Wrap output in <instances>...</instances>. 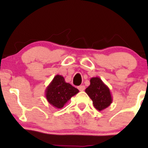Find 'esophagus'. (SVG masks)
<instances>
[{
    "mask_svg": "<svg viewBox=\"0 0 148 148\" xmlns=\"http://www.w3.org/2000/svg\"><path fill=\"white\" fill-rule=\"evenodd\" d=\"M78 89H79L80 91H84L85 90V86H80L78 87Z\"/></svg>",
    "mask_w": 148,
    "mask_h": 148,
    "instance_id": "34e87169",
    "label": "esophagus"
}]
</instances>
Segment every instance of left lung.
I'll use <instances>...</instances> for the list:
<instances>
[{"label":"left lung","mask_w":148,"mask_h":148,"mask_svg":"<svg viewBox=\"0 0 148 148\" xmlns=\"http://www.w3.org/2000/svg\"><path fill=\"white\" fill-rule=\"evenodd\" d=\"M90 84L86 92L92 101L95 108L101 111L108 107L113 101L109 88L99 77L91 78Z\"/></svg>","instance_id":"8db88e82"}]
</instances>
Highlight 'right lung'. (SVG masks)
<instances>
[{
  "label": "right lung",
  "instance_id": "1",
  "mask_svg": "<svg viewBox=\"0 0 148 148\" xmlns=\"http://www.w3.org/2000/svg\"><path fill=\"white\" fill-rule=\"evenodd\" d=\"M79 92L77 88L66 83L63 76L58 74L46 88L45 95L51 105L56 108H62Z\"/></svg>",
  "mask_w": 148,
  "mask_h": 148
}]
</instances>
